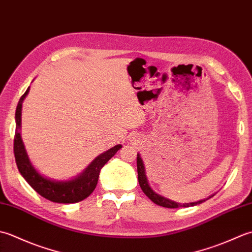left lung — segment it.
Returning <instances> with one entry per match:
<instances>
[{"mask_svg": "<svg viewBox=\"0 0 252 252\" xmlns=\"http://www.w3.org/2000/svg\"><path fill=\"white\" fill-rule=\"evenodd\" d=\"M136 163H137V175H138V183H140V186L142 190L144 191V194H145L149 199H151L153 202L156 203L158 206H161V207H165V208H171V209H174V208H179V207H192V206H196V205H199V203L206 201L205 199L203 200H199V201H196V202H189V203H179V202H175L173 200H170L168 198H164L162 196H160L158 194H156L151 187L148 185V182L146 179V175H145V168H144V164H143V160L141 159L140 155L137 154V159H136ZM210 198V197H209Z\"/></svg>", "mask_w": 252, "mask_h": 252, "instance_id": "left-lung-1", "label": "left lung"}]
</instances>
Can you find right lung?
Returning <instances> with one entry per match:
<instances>
[{
	"label": "right lung",
	"mask_w": 252,
	"mask_h": 252,
	"mask_svg": "<svg viewBox=\"0 0 252 252\" xmlns=\"http://www.w3.org/2000/svg\"><path fill=\"white\" fill-rule=\"evenodd\" d=\"M28 92L29 88L27 89L25 94L20 97L15 115L16 131L14 136V155L16 164H17L20 174L24 176V179L28 182V184L37 194L46 198L47 200L58 203H74L85 199L92 194L96 185H97L100 169L119 151L121 145H116L110 148L109 151L99 155L85 169L84 172L74 180L68 182H57L44 178L31 164L19 133L21 125V106H23V101Z\"/></svg>",
	"instance_id": "1"
}]
</instances>
